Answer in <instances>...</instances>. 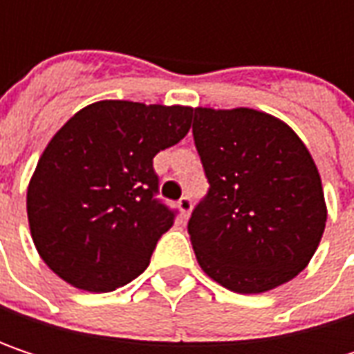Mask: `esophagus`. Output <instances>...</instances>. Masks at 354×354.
I'll return each mask as SVG.
<instances>
[{
	"label": "esophagus",
	"mask_w": 354,
	"mask_h": 354,
	"mask_svg": "<svg viewBox=\"0 0 354 354\" xmlns=\"http://www.w3.org/2000/svg\"><path fill=\"white\" fill-rule=\"evenodd\" d=\"M178 209H180L182 217H188L190 211H192V198H190V196H182V198L178 201Z\"/></svg>",
	"instance_id": "1"
}]
</instances>
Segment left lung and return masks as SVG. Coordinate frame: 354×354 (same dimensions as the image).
<instances>
[{"label":"left lung","instance_id":"1","mask_svg":"<svg viewBox=\"0 0 354 354\" xmlns=\"http://www.w3.org/2000/svg\"><path fill=\"white\" fill-rule=\"evenodd\" d=\"M192 135L209 180L188 221L201 268L244 295L297 277L318 250L328 215L304 141L252 108H194Z\"/></svg>","mask_w":354,"mask_h":354}]
</instances>
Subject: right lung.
<instances>
[{"mask_svg":"<svg viewBox=\"0 0 354 354\" xmlns=\"http://www.w3.org/2000/svg\"><path fill=\"white\" fill-rule=\"evenodd\" d=\"M192 108L102 100L75 112L42 151L26 194L30 234L69 285L106 293L139 277L176 211L153 158L190 129Z\"/></svg>","mask_w":354,"mask_h":354,"instance_id":"right-lung-1","label":"right lung"}]
</instances>
